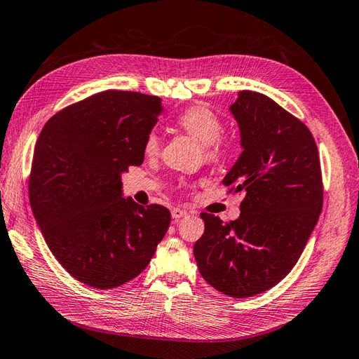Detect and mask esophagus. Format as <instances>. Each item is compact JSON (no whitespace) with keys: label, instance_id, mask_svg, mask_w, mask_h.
Masks as SVG:
<instances>
[{"label":"esophagus","instance_id":"1","mask_svg":"<svg viewBox=\"0 0 359 359\" xmlns=\"http://www.w3.org/2000/svg\"><path fill=\"white\" fill-rule=\"evenodd\" d=\"M170 214H172V219L180 220V219H182V217H186L189 212L186 210H181V208H173L170 211Z\"/></svg>","mask_w":359,"mask_h":359}]
</instances>
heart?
Instances as JSON below:
<instances>
[{"label": "heart", "instance_id": "b5f03b06", "mask_svg": "<svg viewBox=\"0 0 359 359\" xmlns=\"http://www.w3.org/2000/svg\"><path fill=\"white\" fill-rule=\"evenodd\" d=\"M178 126L194 137L196 140L206 147V157L212 161L220 160L226 149V140H223L220 136L223 133V123L220 118L217 116L208 107L203 106H194L190 109L184 111L178 118ZM160 148V137L156 132H149L145 137L144 149L149 156H154L158 153Z\"/></svg>", "mask_w": 359, "mask_h": 359}]
</instances>
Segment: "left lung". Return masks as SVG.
<instances>
[{
    "label": "left lung",
    "instance_id": "1",
    "mask_svg": "<svg viewBox=\"0 0 359 359\" xmlns=\"http://www.w3.org/2000/svg\"><path fill=\"white\" fill-rule=\"evenodd\" d=\"M229 111L243 153L223 184L245 198L227 224L201 214L205 231L193 253L214 289L248 298L274 287L298 262L322 212V173L310 130L273 99L240 91Z\"/></svg>",
    "mask_w": 359,
    "mask_h": 359
}]
</instances>
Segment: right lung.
Returning a JSON list of instances; mask_svg holds the SVG:
<instances>
[{
  "mask_svg": "<svg viewBox=\"0 0 359 359\" xmlns=\"http://www.w3.org/2000/svg\"><path fill=\"white\" fill-rule=\"evenodd\" d=\"M161 112L156 95L103 91L53 115L37 139L31 210L52 255L86 286L133 280L166 235L169 210L126 199L121 182L128 166L144 163Z\"/></svg>",
  "mask_w": 359,
  "mask_h": 359,
  "instance_id": "right-lung-1",
  "label": "right lung"
}]
</instances>
